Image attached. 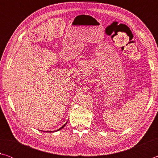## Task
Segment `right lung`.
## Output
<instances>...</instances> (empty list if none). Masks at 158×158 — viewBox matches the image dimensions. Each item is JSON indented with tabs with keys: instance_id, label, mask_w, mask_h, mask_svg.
<instances>
[{
	"instance_id": "1",
	"label": "right lung",
	"mask_w": 158,
	"mask_h": 158,
	"mask_svg": "<svg viewBox=\"0 0 158 158\" xmlns=\"http://www.w3.org/2000/svg\"><path fill=\"white\" fill-rule=\"evenodd\" d=\"M66 124V123H65ZM65 125H63V126L62 127H61L60 128H59V129H58V130H56V132H57V131H58V130H60V129H62V128H63L64 127H65ZM53 132H55V131H53ZM51 132V131H50V132Z\"/></svg>"
}]
</instances>
